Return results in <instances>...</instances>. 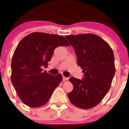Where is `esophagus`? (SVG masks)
Wrapping results in <instances>:
<instances>
[{"mask_svg": "<svg viewBox=\"0 0 129 129\" xmlns=\"http://www.w3.org/2000/svg\"><path fill=\"white\" fill-rule=\"evenodd\" d=\"M62 79H63V81H67V80L69 79V78H67V77L63 76V77H62Z\"/></svg>", "mask_w": 129, "mask_h": 129, "instance_id": "obj_1", "label": "esophagus"}]
</instances>
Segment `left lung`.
I'll return each mask as SVG.
<instances>
[{
	"instance_id": "left-lung-1",
	"label": "left lung",
	"mask_w": 129,
	"mask_h": 129,
	"mask_svg": "<svg viewBox=\"0 0 129 129\" xmlns=\"http://www.w3.org/2000/svg\"><path fill=\"white\" fill-rule=\"evenodd\" d=\"M65 38L75 49L77 62L83 70L82 80L71 77L73 89L70 101L83 109L95 107L111 87L115 73L113 50L104 40L94 34L69 35Z\"/></svg>"
}]
</instances>
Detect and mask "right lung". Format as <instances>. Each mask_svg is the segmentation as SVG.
<instances>
[{"label": "right lung", "instance_id": "add662e5", "mask_svg": "<svg viewBox=\"0 0 129 129\" xmlns=\"http://www.w3.org/2000/svg\"><path fill=\"white\" fill-rule=\"evenodd\" d=\"M69 45L63 36L39 32L29 34L19 43L11 61V79L25 104L35 108L48 102L62 76L50 75L42 67H47L56 47Z\"/></svg>", "mask_w": 129, "mask_h": 129}]
</instances>
